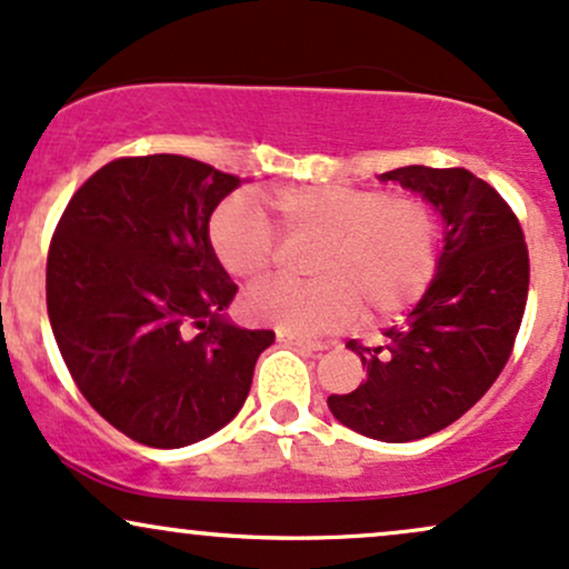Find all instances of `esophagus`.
Listing matches in <instances>:
<instances>
[{
	"label": "esophagus",
	"mask_w": 569,
	"mask_h": 569,
	"mask_svg": "<svg viewBox=\"0 0 569 569\" xmlns=\"http://www.w3.org/2000/svg\"><path fill=\"white\" fill-rule=\"evenodd\" d=\"M278 342L286 345H297L302 350H326L331 342H323V339H307V337H297V335H286V331H278Z\"/></svg>",
	"instance_id": "1"
}]
</instances>
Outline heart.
I'll return each mask as SVG.
<instances>
[{
  "label": "heart",
  "mask_w": 569,
  "mask_h": 569,
  "mask_svg": "<svg viewBox=\"0 0 569 569\" xmlns=\"http://www.w3.org/2000/svg\"><path fill=\"white\" fill-rule=\"evenodd\" d=\"M286 238H321L310 270L316 280H270L248 291V321L286 335H321L358 312L390 321L426 297L441 267L443 227L422 194L375 187L302 184L267 194ZM217 259L240 280H259L280 259V234L246 198H230L208 224Z\"/></svg>",
  "instance_id": "obj_1"
}]
</instances>
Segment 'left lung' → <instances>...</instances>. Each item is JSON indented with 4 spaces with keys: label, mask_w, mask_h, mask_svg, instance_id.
Instances as JSON below:
<instances>
[{
    "label": "left lung",
    "mask_w": 569,
    "mask_h": 569,
    "mask_svg": "<svg viewBox=\"0 0 569 569\" xmlns=\"http://www.w3.org/2000/svg\"><path fill=\"white\" fill-rule=\"evenodd\" d=\"M443 217L441 267L407 323L377 348L350 339L367 382L329 396L342 426L377 441L426 439L492 388L513 352L530 289V253L513 208L466 168L407 166L380 176Z\"/></svg>",
    "instance_id": "8db88e82"
}]
</instances>
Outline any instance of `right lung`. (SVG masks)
Instances as JSON below:
<instances>
[{
  "label": "right lung",
  "instance_id": "1",
  "mask_svg": "<svg viewBox=\"0 0 569 569\" xmlns=\"http://www.w3.org/2000/svg\"><path fill=\"white\" fill-rule=\"evenodd\" d=\"M238 179L181 154L117 158L71 194L48 251V316L71 380L128 439L176 449L243 407L276 342L221 310L208 221Z\"/></svg>",
  "mask_w": 569,
  "mask_h": 569
}]
</instances>
